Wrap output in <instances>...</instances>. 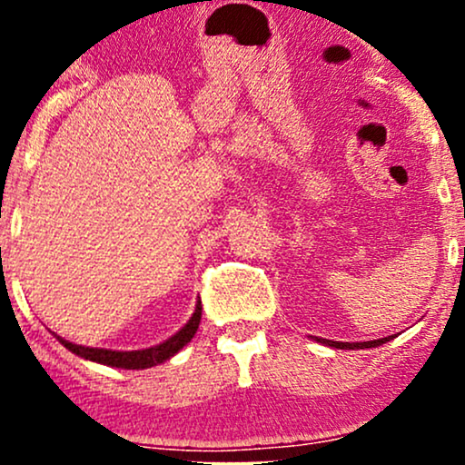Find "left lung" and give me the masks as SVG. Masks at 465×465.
<instances>
[{"label":"left lung","instance_id":"left-lung-1","mask_svg":"<svg viewBox=\"0 0 465 465\" xmlns=\"http://www.w3.org/2000/svg\"><path fill=\"white\" fill-rule=\"evenodd\" d=\"M317 341L336 350H365V348H378V345L387 343V341H391V336H385V339H376V341H362V343H343V341H328V339H317Z\"/></svg>","mask_w":465,"mask_h":465}]
</instances>
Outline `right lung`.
Listing matches in <instances>:
<instances>
[{"mask_svg":"<svg viewBox=\"0 0 465 465\" xmlns=\"http://www.w3.org/2000/svg\"><path fill=\"white\" fill-rule=\"evenodd\" d=\"M201 300L196 302V311L190 317V322L179 330L177 334H173L170 339H165L163 343L154 345V348H146V350H133V351H115V350H104V348H84V345H76V343H69V341L61 339L63 345L69 351L80 356L84 361H94L100 362V365H109V367H122V370H146V367H154L159 362L173 359L179 350H183V345H188L192 341V336L196 334L201 323Z\"/></svg>","mask_w":465,"mask_h":465,"instance_id":"1","label":"right lung"}]
</instances>
